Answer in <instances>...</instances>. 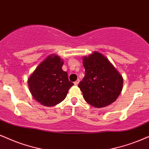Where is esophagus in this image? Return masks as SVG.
I'll use <instances>...</instances> for the list:
<instances>
[{"instance_id": "34e87169", "label": "esophagus", "mask_w": 149, "mask_h": 149, "mask_svg": "<svg viewBox=\"0 0 149 149\" xmlns=\"http://www.w3.org/2000/svg\"><path fill=\"white\" fill-rule=\"evenodd\" d=\"M79 82H80V80L78 79V80H76V81L74 82V85H78V83H79Z\"/></svg>"}]
</instances>
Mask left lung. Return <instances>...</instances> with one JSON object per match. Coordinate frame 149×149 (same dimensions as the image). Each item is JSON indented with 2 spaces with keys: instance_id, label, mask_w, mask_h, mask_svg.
Instances as JSON below:
<instances>
[{
  "instance_id": "8db88e82",
  "label": "left lung",
  "mask_w": 149,
  "mask_h": 149,
  "mask_svg": "<svg viewBox=\"0 0 149 149\" xmlns=\"http://www.w3.org/2000/svg\"><path fill=\"white\" fill-rule=\"evenodd\" d=\"M85 76L78 87L84 99L95 107L114 103L123 88V79L112 64L101 53L95 51L83 57Z\"/></svg>"
}]
</instances>
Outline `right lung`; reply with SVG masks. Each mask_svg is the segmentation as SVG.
<instances>
[{
  "instance_id": "right-lung-1",
  "label": "right lung",
  "mask_w": 149,
  "mask_h": 149,
  "mask_svg": "<svg viewBox=\"0 0 149 149\" xmlns=\"http://www.w3.org/2000/svg\"><path fill=\"white\" fill-rule=\"evenodd\" d=\"M63 64L58 55H49L28 78L32 96L44 106H54L61 103L73 85L69 80L67 73L62 69Z\"/></svg>"
}]
</instances>
